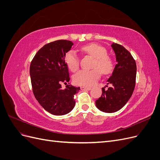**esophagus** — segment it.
Listing matches in <instances>:
<instances>
[{"label": "esophagus", "instance_id": "esophagus-1", "mask_svg": "<svg viewBox=\"0 0 160 160\" xmlns=\"http://www.w3.org/2000/svg\"><path fill=\"white\" fill-rule=\"evenodd\" d=\"M81 89L83 91H89L91 89V88H89V87H81Z\"/></svg>", "mask_w": 160, "mask_h": 160}]
</instances>
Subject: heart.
I'll list each match as a JSON object with an SVG mask.
<instances>
[{"mask_svg": "<svg viewBox=\"0 0 160 160\" xmlns=\"http://www.w3.org/2000/svg\"><path fill=\"white\" fill-rule=\"evenodd\" d=\"M82 50L88 54L95 58L93 67L91 70H81L73 77L75 83L83 85L91 86L94 85L101 76V72L107 75L112 72L114 68L113 60L108 56V52L104 47L98 44H90L82 47ZM65 61L68 68L75 71L79 68V59L77 53L74 51H69L66 53Z\"/></svg>", "mask_w": 160, "mask_h": 160, "instance_id": "b5f03b06", "label": "heart"}]
</instances>
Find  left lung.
Masks as SVG:
<instances>
[{
	"instance_id": "obj_1",
	"label": "left lung",
	"mask_w": 160,
	"mask_h": 160,
	"mask_svg": "<svg viewBox=\"0 0 160 160\" xmlns=\"http://www.w3.org/2000/svg\"><path fill=\"white\" fill-rule=\"evenodd\" d=\"M111 46L117 62L112 74L107 80V85L111 87L107 90H105V87L103 88L101 98L95 101L98 109L109 113L122 109L131 98L135 88L137 71L135 61L127 49L115 42Z\"/></svg>"
}]
</instances>
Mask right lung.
Returning a JSON list of instances; mask_svg holds the SVG:
<instances>
[{"label": "right lung", "mask_w": 160, "mask_h": 160, "mask_svg": "<svg viewBox=\"0 0 160 160\" xmlns=\"http://www.w3.org/2000/svg\"><path fill=\"white\" fill-rule=\"evenodd\" d=\"M73 45L70 41L59 40L38 50L30 65L32 91L38 102L48 112L55 115L69 113L74 108V95L80 88L69 84L66 53ZM68 82L67 85L66 83ZM67 85L62 89L61 84Z\"/></svg>", "instance_id": "obj_1"}]
</instances>
